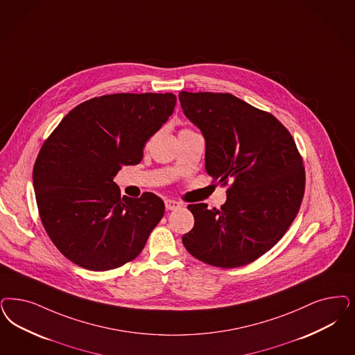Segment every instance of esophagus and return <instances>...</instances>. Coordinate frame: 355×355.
<instances>
[{
	"label": "esophagus",
	"instance_id": "34e87169",
	"mask_svg": "<svg viewBox=\"0 0 355 355\" xmlns=\"http://www.w3.org/2000/svg\"><path fill=\"white\" fill-rule=\"evenodd\" d=\"M182 206V203L177 202V200H173V199H166L165 200V208L168 211H174V209H178V208Z\"/></svg>",
	"mask_w": 355,
	"mask_h": 355
}]
</instances>
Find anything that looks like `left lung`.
Listing matches in <instances>:
<instances>
[{"instance_id": "1", "label": "left lung", "mask_w": 355, "mask_h": 355, "mask_svg": "<svg viewBox=\"0 0 355 355\" xmlns=\"http://www.w3.org/2000/svg\"><path fill=\"white\" fill-rule=\"evenodd\" d=\"M186 118L206 140V171L231 184L227 202L190 205L194 228L187 252L216 268L244 266L265 254L291 225L304 196L306 173L293 136L274 115L230 93L178 94Z\"/></svg>"}]
</instances>
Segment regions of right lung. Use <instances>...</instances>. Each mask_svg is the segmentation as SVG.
<instances>
[{
    "instance_id": "add662e5",
    "label": "right lung",
    "mask_w": 355,
    "mask_h": 355,
    "mask_svg": "<svg viewBox=\"0 0 355 355\" xmlns=\"http://www.w3.org/2000/svg\"><path fill=\"white\" fill-rule=\"evenodd\" d=\"M171 93L92 98L69 111L37 155L33 181L40 220L68 259L93 271L119 268L140 254L165 206L153 193L121 198L114 177L136 165L169 119Z\"/></svg>"
}]
</instances>
